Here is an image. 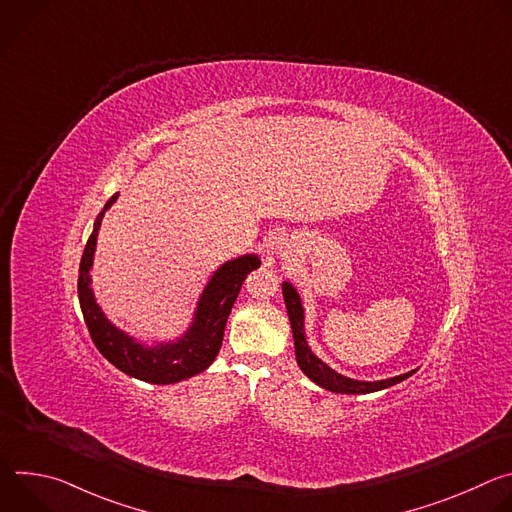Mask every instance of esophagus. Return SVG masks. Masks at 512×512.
Listing matches in <instances>:
<instances>
[{"instance_id":"1","label":"esophagus","mask_w":512,"mask_h":512,"mask_svg":"<svg viewBox=\"0 0 512 512\" xmlns=\"http://www.w3.org/2000/svg\"><path fill=\"white\" fill-rule=\"evenodd\" d=\"M283 245H285V243H283Z\"/></svg>"}]
</instances>
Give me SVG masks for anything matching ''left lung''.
<instances>
[{"instance_id": "8db88e82", "label": "left lung", "mask_w": 512, "mask_h": 512, "mask_svg": "<svg viewBox=\"0 0 512 512\" xmlns=\"http://www.w3.org/2000/svg\"><path fill=\"white\" fill-rule=\"evenodd\" d=\"M283 289V300H285V308H287V316H289V324H291V332H294V344H296V360L300 364V369L304 371V375L308 379H312L316 385H320L326 391L332 393H346V395H364V393H375L387 387H393L401 381H405L407 377H411L415 371H409L405 375L399 377H391V379H383V381H354L348 379L336 371H332L326 362H322L308 346L306 340V332H304V306L300 300V294L296 291V287L283 281L281 283Z\"/></svg>"}]
</instances>
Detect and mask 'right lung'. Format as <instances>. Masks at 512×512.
<instances>
[{
	"label": "right lung",
	"mask_w": 512,
	"mask_h": 512,
	"mask_svg": "<svg viewBox=\"0 0 512 512\" xmlns=\"http://www.w3.org/2000/svg\"><path fill=\"white\" fill-rule=\"evenodd\" d=\"M117 196L119 194H113L99 212L93 233L83 251L79 267V302L85 324L99 352L121 373L154 385H170L190 379L208 369L218 350H221L227 318L239 296L241 285L247 273L257 269L261 261L257 255H241L223 263L206 283L192 324L178 340L160 342L156 346L141 344L107 320L91 289V267L97 235L103 214L111 208Z\"/></svg>",
	"instance_id": "add662e5"
}]
</instances>
